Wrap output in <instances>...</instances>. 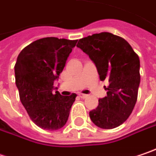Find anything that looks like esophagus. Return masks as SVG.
Wrapping results in <instances>:
<instances>
[{
  "mask_svg": "<svg viewBox=\"0 0 156 156\" xmlns=\"http://www.w3.org/2000/svg\"><path fill=\"white\" fill-rule=\"evenodd\" d=\"M78 96L80 97V98H82V99H86L87 98V94H78Z\"/></svg>",
  "mask_w": 156,
  "mask_h": 156,
  "instance_id": "esophagus-1",
  "label": "esophagus"
}]
</instances>
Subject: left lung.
Wrapping results in <instances>:
<instances>
[{"instance_id": "left-lung-1", "label": "left lung", "mask_w": 156, "mask_h": 156, "mask_svg": "<svg viewBox=\"0 0 156 156\" xmlns=\"http://www.w3.org/2000/svg\"><path fill=\"white\" fill-rule=\"evenodd\" d=\"M96 66L100 79L108 81L107 96L89 112L92 122L113 129L125 122L136 104L140 82V58L131 45L110 32L94 33L77 44Z\"/></svg>"}]
</instances>
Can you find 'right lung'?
Segmentation results:
<instances>
[{
  "mask_svg": "<svg viewBox=\"0 0 156 156\" xmlns=\"http://www.w3.org/2000/svg\"><path fill=\"white\" fill-rule=\"evenodd\" d=\"M78 41L43 38L25 47L15 65L16 85L22 104L32 121L44 130L63 127L77 94L61 95L54 82Z\"/></svg>",
  "mask_w": 156,
  "mask_h": 156,
  "instance_id": "add662e5",
  "label": "right lung"
}]
</instances>
